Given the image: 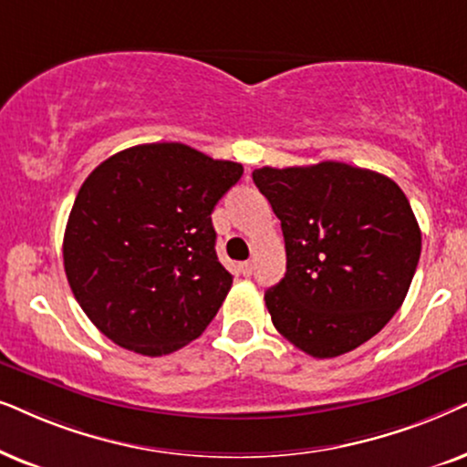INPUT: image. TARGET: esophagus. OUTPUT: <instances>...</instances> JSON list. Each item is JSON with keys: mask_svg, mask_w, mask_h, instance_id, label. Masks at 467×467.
Wrapping results in <instances>:
<instances>
[{"mask_svg": "<svg viewBox=\"0 0 467 467\" xmlns=\"http://www.w3.org/2000/svg\"><path fill=\"white\" fill-rule=\"evenodd\" d=\"M254 266H256V265H254V260H247V263L241 265V273H244V275H252Z\"/></svg>", "mask_w": 467, "mask_h": 467, "instance_id": "1", "label": "esophagus"}]
</instances>
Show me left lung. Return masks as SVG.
I'll list each match as a JSON object with an SVG mask.
<instances>
[{"mask_svg": "<svg viewBox=\"0 0 467 467\" xmlns=\"http://www.w3.org/2000/svg\"><path fill=\"white\" fill-rule=\"evenodd\" d=\"M282 222L285 275L265 292L273 325L314 358L380 333L420 258V228L393 179L344 161L252 172Z\"/></svg>", "mask_w": 467, "mask_h": 467, "instance_id": "left-lung-1", "label": "left lung"}]
</instances>
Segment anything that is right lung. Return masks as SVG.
I'll use <instances>...</instances> for the list:
<instances>
[{
  "mask_svg": "<svg viewBox=\"0 0 467 467\" xmlns=\"http://www.w3.org/2000/svg\"><path fill=\"white\" fill-rule=\"evenodd\" d=\"M241 175L182 142L123 149L93 169L67 217L64 266L99 333L161 357L207 328L233 285L211 213Z\"/></svg>",
  "mask_w": 467,
  "mask_h": 467,
  "instance_id": "add662e5",
  "label": "right lung"
}]
</instances>
